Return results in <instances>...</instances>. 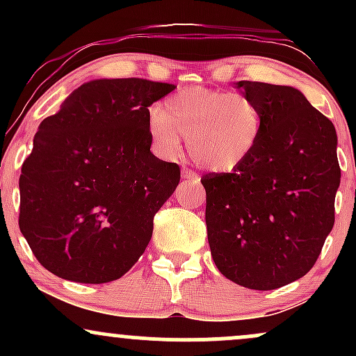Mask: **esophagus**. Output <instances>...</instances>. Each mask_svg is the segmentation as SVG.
I'll use <instances>...</instances> for the list:
<instances>
[{
    "label": "esophagus",
    "mask_w": 356,
    "mask_h": 356,
    "mask_svg": "<svg viewBox=\"0 0 356 356\" xmlns=\"http://www.w3.org/2000/svg\"><path fill=\"white\" fill-rule=\"evenodd\" d=\"M182 179H186V181H192V182L201 181V177H199V175L192 169H187V167H182Z\"/></svg>",
    "instance_id": "obj_1"
}]
</instances>
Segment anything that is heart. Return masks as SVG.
Wrapping results in <instances>:
<instances>
[{"mask_svg":"<svg viewBox=\"0 0 356 356\" xmlns=\"http://www.w3.org/2000/svg\"><path fill=\"white\" fill-rule=\"evenodd\" d=\"M264 117L246 93L206 87L182 88L152 108L149 134L155 152L177 159L187 137L192 161L211 172H232L254 154Z\"/></svg>","mask_w":356,"mask_h":356,"instance_id":"heart-1","label":"heart"}]
</instances>
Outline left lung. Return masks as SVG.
<instances>
[{
	"label": "left lung",
	"instance_id": "left-lung-1",
	"mask_svg": "<svg viewBox=\"0 0 356 356\" xmlns=\"http://www.w3.org/2000/svg\"><path fill=\"white\" fill-rule=\"evenodd\" d=\"M236 87L263 110V136L238 169L201 179L207 241L227 280L268 291L303 277L333 229L338 138L300 90L248 80Z\"/></svg>",
	"mask_w": 356,
	"mask_h": 356
}]
</instances>
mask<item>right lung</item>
<instances>
[{"instance_id": "obj_1", "label": "right lung", "mask_w": 356, "mask_h": 356, "mask_svg": "<svg viewBox=\"0 0 356 356\" xmlns=\"http://www.w3.org/2000/svg\"><path fill=\"white\" fill-rule=\"evenodd\" d=\"M175 88L92 80L40 124L19 175V231L44 269L75 283L118 280L144 254L181 169L150 152L149 107Z\"/></svg>"}]
</instances>
